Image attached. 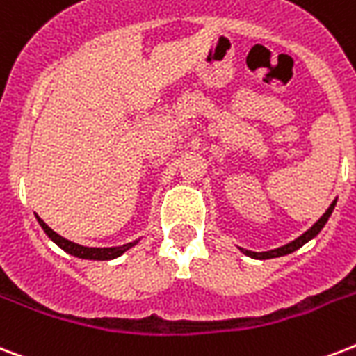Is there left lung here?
I'll return each instance as SVG.
<instances>
[{
	"instance_id": "obj_1",
	"label": "left lung",
	"mask_w": 356,
	"mask_h": 356,
	"mask_svg": "<svg viewBox=\"0 0 356 356\" xmlns=\"http://www.w3.org/2000/svg\"><path fill=\"white\" fill-rule=\"evenodd\" d=\"M336 202H338V200H334V202L330 203L329 209L323 213L321 218H319V220H317L316 224H314V226L308 229V232H305L302 235H300V237H297L295 241H291V243H287V244H284V246H280V248H275V250H267V252H252V250H246V248H238V250L243 252L244 256L254 257V259H270V257L287 256V254H291V252L298 250L300 246H305L308 241H312V238L319 235V232H321L323 227H325V224L329 222L330 214H332V211H334V207H336Z\"/></svg>"
}]
</instances>
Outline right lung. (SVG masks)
<instances>
[{"instance_id": "right-lung-1", "label": "right lung", "mask_w": 356, "mask_h": 356, "mask_svg": "<svg viewBox=\"0 0 356 356\" xmlns=\"http://www.w3.org/2000/svg\"><path fill=\"white\" fill-rule=\"evenodd\" d=\"M35 218L40 224V227L44 229V233L48 235V238H51L54 243L58 244L61 250H65L67 254L74 257H80V259H93V261H108V259H115V257L123 256L124 252H129L132 246L138 244V241H132V243L121 244V246H106V248H91V246H81L78 243H72L69 238L61 237L59 233H56L51 227H48L42 218H40L39 214H35Z\"/></svg>"}]
</instances>
